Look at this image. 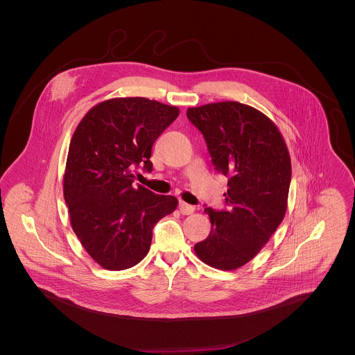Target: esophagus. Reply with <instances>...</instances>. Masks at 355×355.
Listing matches in <instances>:
<instances>
[{
  "mask_svg": "<svg viewBox=\"0 0 355 355\" xmlns=\"http://www.w3.org/2000/svg\"><path fill=\"white\" fill-rule=\"evenodd\" d=\"M179 210H180L182 214H191V213L194 211V206L180 201V202H179Z\"/></svg>",
  "mask_w": 355,
  "mask_h": 355,
  "instance_id": "34e87169",
  "label": "esophagus"
}]
</instances>
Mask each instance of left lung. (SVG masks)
<instances>
[{"instance_id":"left-lung-1","label":"left lung","mask_w":355,"mask_h":355,"mask_svg":"<svg viewBox=\"0 0 355 355\" xmlns=\"http://www.w3.org/2000/svg\"><path fill=\"white\" fill-rule=\"evenodd\" d=\"M201 131L214 169L228 178L225 207H205L209 236L194 250L205 263L234 270L253 259L284 218L291 159L277 127L241 102L187 109Z\"/></svg>"}]
</instances>
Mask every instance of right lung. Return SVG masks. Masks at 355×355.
Returning <instances> with one entry per match:
<instances>
[{
	"instance_id": "obj_1",
	"label": "right lung",
	"mask_w": 355,
	"mask_h": 355,
	"mask_svg": "<svg viewBox=\"0 0 355 355\" xmlns=\"http://www.w3.org/2000/svg\"><path fill=\"white\" fill-rule=\"evenodd\" d=\"M179 116L176 106L142 97L92 107L76 127L64 173V200L85 250L109 270L128 269L150 250L153 228L178 200L134 184L152 172V148Z\"/></svg>"
}]
</instances>
